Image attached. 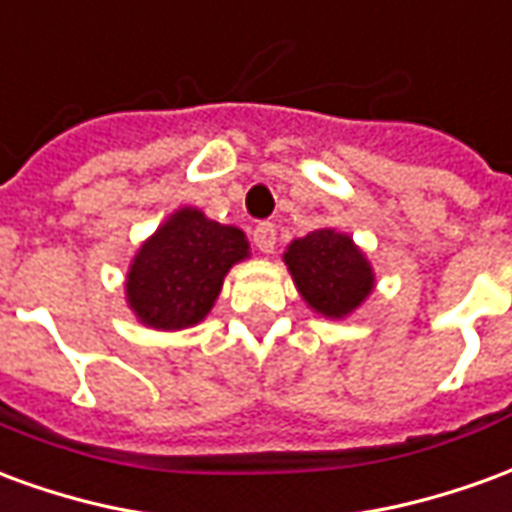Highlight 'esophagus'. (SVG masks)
<instances>
[{"instance_id": "obj_1", "label": "esophagus", "mask_w": 512, "mask_h": 512, "mask_svg": "<svg viewBox=\"0 0 512 512\" xmlns=\"http://www.w3.org/2000/svg\"><path fill=\"white\" fill-rule=\"evenodd\" d=\"M252 241L263 252V255H271L274 252V244H277V227L271 222H260L252 233Z\"/></svg>"}]
</instances>
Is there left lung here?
I'll return each instance as SVG.
<instances>
[{
  "label": "left lung",
  "mask_w": 512,
  "mask_h": 512,
  "mask_svg": "<svg viewBox=\"0 0 512 512\" xmlns=\"http://www.w3.org/2000/svg\"><path fill=\"white\" fill-rule=\"evenodd\" d=\"M301 299L323 318H345L376 288V274L354 238L323 227L290 241L282 255Z\"/></svg>",
  "instance_id": "obj_1"
}]
</instances>
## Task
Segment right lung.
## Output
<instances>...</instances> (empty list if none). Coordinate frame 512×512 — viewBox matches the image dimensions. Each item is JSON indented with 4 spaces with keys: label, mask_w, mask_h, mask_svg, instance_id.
<instances>
[{
    "label": "right lung",
    "mask_w": 512,
    "mask_h": 512,
    "mask_svg": "<svg viewBox=\"0 0 512 512\" xmlns=\"http://www.w3.org/2000/svg\"><path fill=\"white\" fill-rule=\"evenodd\" d=\"M249 257L238 227L180 208L139 246L126 277V301L139 323L161 332L189 329L211 312L227 271Z\"/></svg>",
    "instance_id": "1"
}]
</instances>
